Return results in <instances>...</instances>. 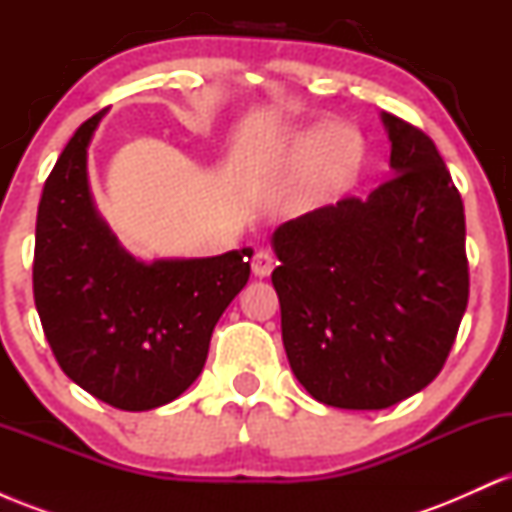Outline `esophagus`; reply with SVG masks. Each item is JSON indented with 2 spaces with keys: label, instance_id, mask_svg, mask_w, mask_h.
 I'll return each instance as SVG.
<instances>
[{
  "label": "esophagus",
  "instance_id": "obj_1",
  "mask_svg": "<svg viewBox=\"0 0 512 512\" xmlns=\"http://www.w3.org/2000/svg\"><path fill=\"white\" fill-rule=\"evenodd\" d=\"M274 267H276V260L272 252L260 250L255 257H252V272H255V276H269Z\"/></svg>",
  "mask_w": 512,
  "mask_h": 512
}]
</instances>
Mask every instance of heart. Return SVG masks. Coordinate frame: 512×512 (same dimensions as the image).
Returning a JSON list of instances; mask_svg holds the SVG:
<instances>
[{"label":"heart","mask_w":512,"mask_h":512,"mask_svg":"<svg viewBox=\"0 0 512 512\" xmlns=\"http://www.w3.org/2000/svg\"><path fill=\"white\" fill-rule=\"evenodd\" d=\"M286 149L293 156L308 154L301 180L305 199H322L339 192L346 182L356 178L363 163L361 134L346 125L322 129L317 137L310 132H296L286 142Z\"/></svg>","instance_id":"b5f03b06"}]
</instances>
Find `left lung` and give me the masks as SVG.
Instances as JSON below:
<instances>
[{"instance_id": "obj_1", "label": "left lung", "mask_w": 512, "mask_h": 512, "mask_svg": "<svg viewBox=\"0 0 512 512\" xmlns=\"http://www.w3.org/2000/svg\"><path fill=\"white\" fill-rule=\"evenodd\" d=\"M383 125L392 178L272 236L286 356L327 407L387 409L424 390L467 310L460 192L428 134L390 113Z\"/></svg>"}]
</instances>
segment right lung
I'll list each match as a JSON object with an SVG mask.
<instances>
[{
  "instance_id": "add662e5",
  "label": "right lung",
  "mask_w": 512,
  "mask_h": 512,
  "mask_svg": "<svg viewBox=\"0 0 512 512\" xmlns=\"http://www.w3.org/2000/svg\"><path fill=\"white\" fill-rule=\"evenodd\" d=\"M103 115L76 129L45 180L33 298L67 378L110 407L146 411L202 373L216 322L248 284L252 250L154 262L129 255L88 190L86 151Z\"/></svg>"
}]
</instances>
